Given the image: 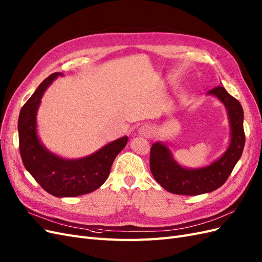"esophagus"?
I'll return each instance as SVG.
<instances>
[{"mask_svg": "<svg viewBox=\"0 0 262 262\" xmlns=\"http://www.w3.org/2000/svg\"><path fill=\"white\" fill-rule=\"evenodd\" d=\"M154 134V129L149 125H142L138 128V135L142 137H150Z\"/></svg>", "mask_w": 262, "mask_h": 262, "instance_id": "1", "label": "esophagus"}]
</instances>
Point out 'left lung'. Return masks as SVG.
<instances>
[{"label":"left lung","mask_w":262,"mask_h":262,"mask_svg":"<svg viewBox=\"0 0 262 262\" xmlns=\"http://www.w3.org/2000/svg\"><path fill=\"white\" fill-rule=\"evenodd\" d=\"M208 95L215 96L221 101L227 110L230 120V145L221 158L208 166L186 168L175 161L165 143L155 142L150 150V170L155 180L165 190L176 195L197 196L221 187L243 154L245 133L244 111L241 103L222 86L211 89Z\"/></svg>","instance_id":"1"}]
</instances>
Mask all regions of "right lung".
Returning <instances> with one entry per match:
<instances>
[{"label":"right lung","mask_w":262,"mask_h":262,"mask_svg":"<svg viewBox=\"0 0 262 262\" xmlns=\"http://www.w3.org/2000/svg\"><path fill=\"white\" fill-rule=\"evenodd\" d=\"M62 73L42 81L20 110L18 117L19 151L26 170L40 186L55 197H76L92 192L102 185L114 159L125 148L127 136L116 139L88 157L69 160L49 151L37 135V112L47 88Z\"/></svg>","instance_id":"obj_1"}]
</instances>
